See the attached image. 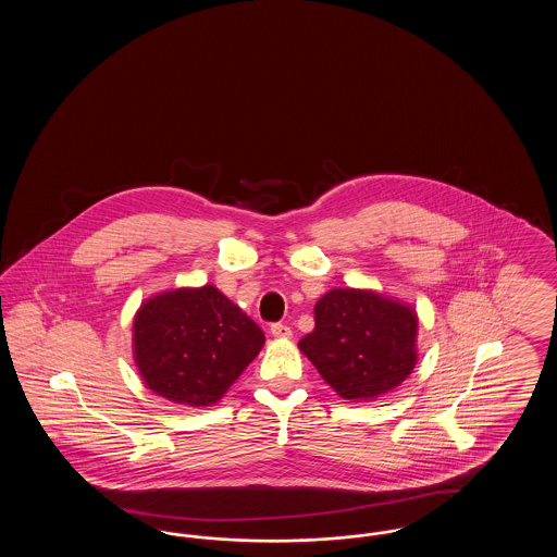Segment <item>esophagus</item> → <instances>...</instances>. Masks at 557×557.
<instances>
[{
	"mask_svg": "<svg viewBox=\"0 0 557 557\" xmlns=\"http://www.w3.org/2000/svg\"><path fill=\"white\" fill-rule=\"evenodd\" d=\"M271 336L277 338V341H290L292 330L288 325H284V323H273L271 325Z\"/></svg>",
	"mask_w": 557,
	"mask_h": 557,
	"instance_id": "1",
	"label": "esophagus"
}]
</instances>
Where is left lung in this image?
Instances as JSON below:
<instances>
[{
  "label": "left lung",
  "instance_id": "obj_1",
  "mask_svg": "<svg viewBox=\"0 0 557 557\" xmlns=\"http://www.w3.org/2000/svg\"><path fill=\"white\" fill-rule=\"evenodd\" d=\"M418 311L371 288H332L315 302V330L298 348L346 400H373L418 363Z\"/></svg>",
  "mask_w": 557,
  "mask_h": 557
}]
</instances>
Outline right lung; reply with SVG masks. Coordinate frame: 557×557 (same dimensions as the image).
I'll list each match as a JSON object with an SVG mask.
<instances>
[{
  "label": "right lung",
  "instance_id": "right-lung-1",
  "mask_svg": "<svg viewBox=\"0 0 557 557\" xmlns=\"http://www.w3.org/2000/svg\"><path fill=\"white\" fill-rule=\"evenodd\" d=\"M133 361L159 397L211 407L265 345L263 330L212 284L146 298L133 315Z\"/></svg>",
  "mask_w": 557,
  "mask_h": 557
}]
</instances>
